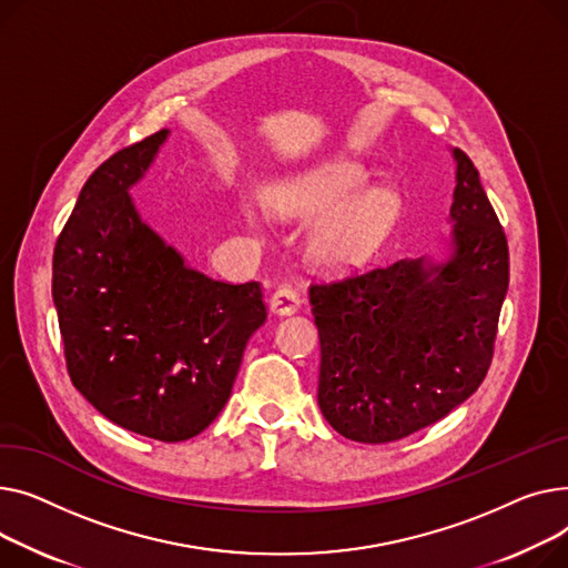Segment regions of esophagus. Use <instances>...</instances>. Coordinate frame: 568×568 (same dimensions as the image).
I'll return each instance as SVG.
<instances>
[{"label": "esophagus", "mask_w": 568, "mask_h": 568, "mask_svg": "<svg viewBox=\"0 0 568 568\" xmlns=\"http://www.w3.org/2000/svg\"><path fill=\"white\" fill-rule=\"evenodd\" d=\"M300 305H303V300H300L295 288L288 284H282L271 297V312L277 316H291L300 310Z\"/></svg>", "instance_id": "34e87169"}]
</instances>
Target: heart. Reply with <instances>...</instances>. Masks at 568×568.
I'll use <instances>...</instances> for the list:
<instances>
[{"label": "heart", "mask_w": 568, "mask_h": 568, "mask_svg": "<svg viewBox=\"0 0 568 568\" xmlns=\"http://www.w3.org/2000/svg\"><path fill=\"white\" fill-rule=\"evenodd\" d=\"M275 213L291 222L312 224L305 256L312 268L346 277L372 265L404 220V199L392 187L366 185L357 164L325 162L277 181L271 192ZM250 226H258L252 202L241 204Z\"/></svg>", "instance_id": "b5f03b06"}]
</instances>
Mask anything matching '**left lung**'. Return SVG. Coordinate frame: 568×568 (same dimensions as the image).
Listing matches in <instances>:
<instances>
[{"label":"left lung","instance_id":"obj_1","mask_svg":"<svg viewBox=\"0 0 568 568\" xmlns=\"http://www.w3.org/2000/svg\"><path fill=\"white\" fill-rule=\"evenodd\" d=\"M452 254L402 258L310 288L321 337L318 406L355 443H394L477 392L509 288L505 231L473 160L452 149Z\"/></svg>","mask_w":568,"mask_h":568}]
</instances>
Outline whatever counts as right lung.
I'll use <instances>...</instances> for the list:
<instances>
[{"label": "right lung", "instance_id": "1", "mask_svg": "<svg viewBox=\"0 0 568 568\" xmlns=\"http://www.w3.org/2000/svg\"><path fill=\"white\" fill-rule=\"evenodd\" d=\"M166 138L121 149L89 176L54 245L52 300L87 402L132 433L181 443L220 415L268 312L258 282L206 277L142 220L130 187Z\"/></svg>", "mask_w": 568, "mask_h": 568}]
</instances>
